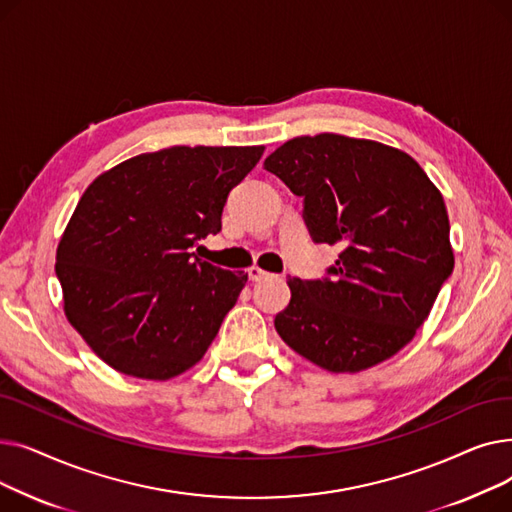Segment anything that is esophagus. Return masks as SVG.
<instances>
[{
	"instance_id": "34e87169",
	"label": "esophagus",
	"mask_w": 512,
	"mask_h": 512,
	"mask_svg": "<svg viewBox=\"0 0 512 512\" xmlns=\"http://www.w3.org/2000/svg\"><path fill=\"white\" fill-rule=\"evenodd\" d=\"M247 274H249V280H251V282H259V280H265V278H270V276H272L270 272H265V270H261V267H257V265L249 267V270H247Z\"/></svg>"
}]
</instances>
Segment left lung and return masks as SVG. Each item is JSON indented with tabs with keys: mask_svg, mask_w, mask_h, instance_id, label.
Segmentation results:
<instances>
[{
	"mask_svg": "<svg viewBox=\"0 0 512 512\" xmlns=\"http://www.w3.org/2000/svg\"><path fill=\"white\" fill-rule=\"evenodd\" d=\"M263 166L305 199L311 238L342 249L328 278H288L280 338L334 373L394 357L454 267L436 184L405 151L332 132L290 139Z\"/></svg>",
	"mask_w": 512,
	"mask_h": 512,
	"instance_id": "8db88e82",
	"label": "left lung"
}]
</instances>
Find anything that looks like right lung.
<instances>
[{
  "label": "right lung",
  "mask_w": 512,
  "mask_h": 512,
  "mask_svg": "<svg viewBox=\"0 0 512 512\" xmlns=\"http://www.w3.org/2000/svg\"><path fill=\"white\" fill-rule=\"evenodd\" d=\"M263 149L178 145L130 157L89 184L56 274L68 321L101 361L164 382L203 359L247 274L191 247L222 230L228 193Z\"/></svg>",
  "instance_id": "obj_1"
}]
</instances>
